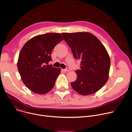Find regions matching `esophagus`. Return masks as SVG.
Masks as SVG:
<instances>
[{"label":"esophagus","mask_w":132,"mask_h":132,"mask_svg":"<svg viewBox=\"0 0 132 132\" xmlns=\"http://www.w3.org/2000/svg\"><path fill=\"white\" fill-rule=\"evenodd\" d=\"M70 70V69H69V68L68 67H67L66 69H63V71H65V72H66V71H69Z\"/></svg>","instance_id":"34e87169"}]
</instances>
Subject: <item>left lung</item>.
<instances>
[{
  "mask_svg": "<svg viewBox=\"0 0 132 132\" xmlns=\"http://www.w3.org/2000/svg\"><path fill=\"white\" fill-rule=\"evenodd\" d=\"M62 34L74 58L81 61L80 69L76 71L77 79L71 82L72 88L83 96L96 93L109 79L110 59L105 47L89 32Z\"/></svg>",
  "mask_w": 132,
  "mask_h": 132,
  "instance_id": "left-lung-1",
  "label": "left lung"
}]
</instances>
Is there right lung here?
I'll return each instance as SVG.
<instances>
[{
    "label": "right lung",
    "instance_id": "right-lung-1",
    "mask_svg": "<svg viewBox=\"0 0 132 132\" xmlns=\"http://www.w3.org/2000/svg\"><path fill=\"white\" fill-rule=\"evenodd\" d=\"M62 35L49 33L36 35L23 45L17 66L22 82L32 92L44 95L50 91L61 73V68L48 65L53 49L61 41Z\"/></svg>",
    "mask_w": 132,
    "mask_h": 132
}]
</instances>
